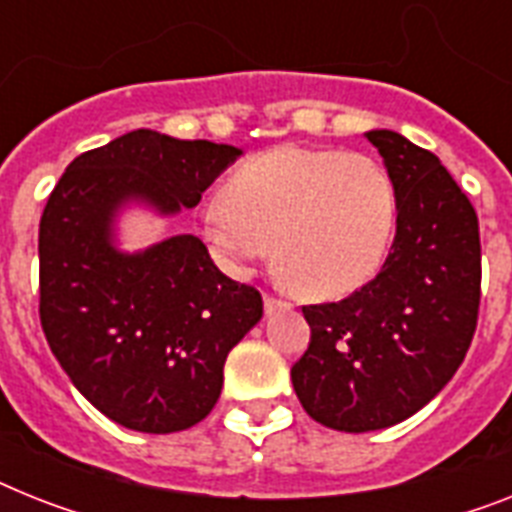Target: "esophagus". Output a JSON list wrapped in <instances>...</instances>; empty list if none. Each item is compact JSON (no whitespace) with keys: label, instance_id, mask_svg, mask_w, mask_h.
Wrapping results in <instances>:
<instances>
[{"label":"esophagus","instance_id":"34e87169","mask_svg":"<svg viewBox=\"0 0 512 512\" xmlns=\"http://www.w3.org/2000/svg\"><path fill=\"white\" fill-rule=\"evenodd\" d=\"M287 308H290V303H287V301H277V298H269V295H266V298H264L266 316L280 314V311H287Z\"/></svg>","mask_w":512,"mask_h":512}]
</instances>
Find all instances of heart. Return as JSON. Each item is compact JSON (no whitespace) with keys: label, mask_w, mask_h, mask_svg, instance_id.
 Wrapping results in <instances>:
<instances>
[{"label":"heart","mask_w":512,"mask_h":512,"mask_svg":"<svg viewBox=\"0 0 512 512\" xmlns=\"http://www.w3.org/2000/svg\"><path fill=\"white\" fill-rule=\"evenodd\" d=\"M398 225L390 172L371 156L277 146L227 177L198 206V227L227 272L277 261L311 298H342L382 269Z\"/></svg>","instance_id":"b5f03b06"}]
</instances>
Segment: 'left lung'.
<instances>
[{"label":"left lung","mask_w":512,"mask_h":512,"mask_svg":"<svg viewBox=\"0 0 512 512\" xmlns=\"http://www.w3.org/2000/svg\"><path fill=\"white\" fill-rule=\"evenodd\" d=\"M398 193L382 272L340 303L306 306L311 342L293 366L303 411L337 432H377L421 411L466 358L479 316V219L432 151L366 133Z\"/></svg>","instance_id":"1"}]
</instances>
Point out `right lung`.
Returning a JSON list of instances; mask_svg holds the SVG:
<instances>
[{
  "mask_svg": "<svg viewBox=\"0 0 512 512\" xmlns=\"http://www.w3.org/2000/svg\"><path fill=\"white\" fill-rule=\"evenodd\" d=\"M243 156L227 143L133 130L70 162L38 227L41 327L88 403L146 434L209 416L225 361L264 314L196 235L122 248V217H177Z\"/></svg>",
  "mask_w": 512,
  "mask_h": 512,
  "instance_id": "obj_1",
  "label": "right lung"
}]
</instances>
